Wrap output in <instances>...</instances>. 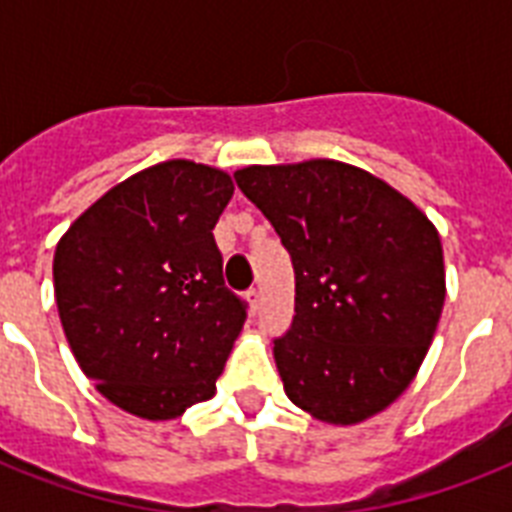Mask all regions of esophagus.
I'll return each instance as SVG.
<instances>
[{
  "mask_svg": "<svg viewBox=\"0 0 512 512\" xmlns=\"http://www.w3.org/2000/svg\"><path fill=\"white\" fill-rule=\"evenodd\" d=\"M247 303H249V311L252 313L260 311V305H263V295H260V289H249Z\"/></svg>",
  "mask_w": 512,
  "mask_h": 512,
  "instance_id": "34e87169",
  "label": "esophagus"
}]
</instances>
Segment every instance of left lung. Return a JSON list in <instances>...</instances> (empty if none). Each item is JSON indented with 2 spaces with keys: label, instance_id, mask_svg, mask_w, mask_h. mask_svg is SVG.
Wrapping results in <instances>:
<instances>
[{
  "label": "left lung",
  "instance_id": "8db88e82",
  "mask_svg": "<svg viewBox=\"0 0 512 512\" xmlns=\"http://www.w3.org/2000/svg\"><path fill=\"white\" fill-rule=\"evenodd\" d=\"M295 268V319L273 340L289 401L356 425L396 401L446 297L436 225L385 180L335 159L236 172Z\"/></svg>",
  "mask_w": 512,
  "mask_h": 512
}]
</instances>
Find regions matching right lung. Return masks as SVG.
I'll list each match as a JSON object with an SVG mask.
<instances>
[{"instance_id":"obj_1","label":"right lung","mask_w":512,"mask_h":512,"mask_svg":"<svg viewBox=\"0 0 512 512\" xmlns=\"http://www.w3.org/2000/svg\"><path fill=\"white\" fill-rule=\"evenodd\" d=\"M228 172L170 159L103 193L52 260L71 353L95 388L143 420H175L215 396L247 305L223 281L212 228Z\"/></svg>"}]
</instances>
